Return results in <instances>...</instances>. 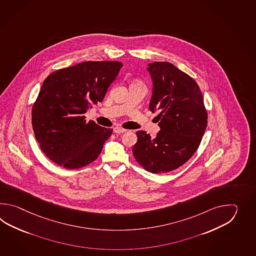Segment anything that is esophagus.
Masks as SVG:
<instances>
[{
    "mask_svg": "<svg viewBox=\"0 0 256 256\" xmlns=\"http://www.w3.org/2000/svg\"><path fill=\"white\" fill-rule=\"evenodd\" d=\"M114 132H116V134H122V132H126V129H124V128H120V127H115V128H114Z\"/></svg>",
    "mask_w": 256,
    "mask_h": 256,
    "instance_id": "1",
    "label": "esophagus"
}]
</instances>
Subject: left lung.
I'll list each match as a JSON object with an SVG mask.
<instances>
[{
  "mask_svg": "<svg viewBox=\"0 0 256 256\" xmlns=\"http://www.w3.org/2000/svg\"><path fill=\"white\" fill-rule=\"evenodd\" d=\"M152 82L149 110L160 130L152 138L137 130L132 147L136 162L154 174L178 168L196 152L207 128L208 115L196 82L169 62L148 64Z\"/></svg>",
  "mask_w": 256,
  "mask_h": 256,
  "instance_id": "obj_1",
  "label": "left lung"
}]
</instances>
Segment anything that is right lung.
Here are the masks:
<instances>
[{"label":"right lung","mask_w":256,"mask_h":256,"mask_svg":"<svg viewBox=\"0 0 256 256\" xmlns=\"http://www.w3.org/2000/svg\"><path fill=\"white\" fill-rule=\"evenodd\" d=\"M122 64L87 61L56 70L43 82L32 109L36 139L46 156L68 169L97 159L112 129L87 122L84 114L104 100Z\"/></svg>","instance_id":"1"}]
</instances>
